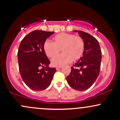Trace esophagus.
I'll return each instance as SVG.
<instances>
[{
	"label": "esophagus",
	"instance_id": "1",
	"mask_svg": "<svg viewBox=\"0 0 120 120\" xmlns=\"http://www.w3.org/2000/svg\"><path fill=\"white\" fill-rule=\"evenodd\" d=\"M61 68V67H56V70H57V71H58V70L60 69Z\"/></svg>",
	"mask_w": 120,
	"mask_h": 120
}]
</instances>
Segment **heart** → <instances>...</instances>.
Masks as SVG:
<instances>
[{
	"label": "heart",
	"instance_id": "obj_1",
	"mask_svg": "<svg viewBox=\"0 0 120 120\" xmlns=\"http://www.w3.org/2000/svg\"><path fill=\"white\" fill-rule=\"evenodd\" d=\"M43 49L46 55L52 57L62 49L63 53L55 56L51 59L53 67H62L73 60H77L83 55L85 44L82 38L73 34L60 33L53 38V43L45 41Z\"/></svg>",
	"mask_w": 120,
	"mask_h": 120
}]
</instances>
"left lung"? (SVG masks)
<instances>
[{
    "label": "left lung",
    "mask_w": 120,
    "mask_h": 120,
    "mask_svg": "<svg viewBox=\"0 0 120 120\" xmlns=\"http://www.w3.org/2000/svg\"><path fill=\"white\" fill-rule=\"evenodd\" d=\"M82 38L85 49L82 56L71 68L67 77V82L73 89L85 91L95 82L100 73L101 51L98 41L90 34L82 31L73 30Z\"/></svg>",
    "instance_id": "obj_1"
}]
</instances>
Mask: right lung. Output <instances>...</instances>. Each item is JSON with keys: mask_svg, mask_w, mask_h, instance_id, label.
Wrapping results in <instances>:
<instances>
[{"mask_svg": "<svg viewBox=\"0 0 120 120\" xmlns=\"http://www.w3.org/2000/svg\"><path fill=\"white\" fill-rule=\"evenodd\" d=\"M53 34L54 32L34 30L20 43L17 53L19 71L25 83L34 91L47 89L56 71L55 68L49 67L50 61L43 49L45 41Z\"/></svg>", "mask_w": 120, "mask_h": 120, "instance_id": "right-lung-1", "label": "right lung"}]
</instances>
